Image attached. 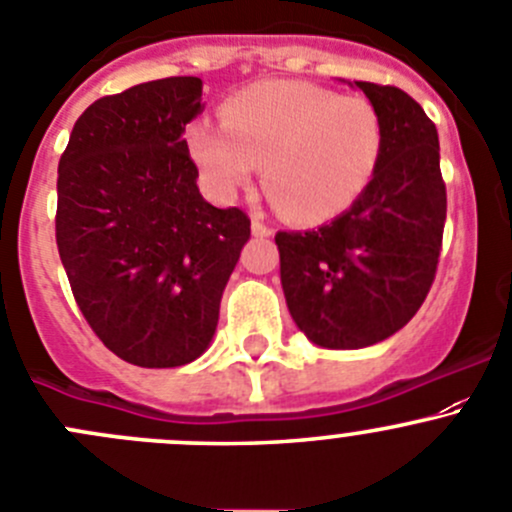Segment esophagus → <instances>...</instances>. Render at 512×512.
I'll list each match as a JSON object with an SVG mask.
<instances>
[{"instance_id": "obj_1", "label": "esophagus", "mask_w": 512, "mask_h": 512, "mask_svg": "<svg viewBox=\"0 0 512 512\" xmlns=\"http://www.w3.org/2000/svg\"><path fill=\"white\" fill-rule=\"evenodd\" d=\"M272 232H275V230H272L270 225H265L260 217H255V220H252V235H255V237H270Z\"/></svg>"}]
</instances>
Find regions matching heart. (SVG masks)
<instances>
[{
  "mask_svg": "<svg viewBox=\"0 0 512 512\" xmlns=\"http://www.w3.org/2000/svg\"><path fill=\"white\" fill-rule=\"evenodd\" d=\"M220 127L187 130V152L212 190L235 195L262 167L267 195L302 225L345 212L385 152V119L370 99L300 79H265L230 94Z\"/></svg>",
  "mask_w": 512,
  "mask_h": 512,
  "instance_id": "heart-1",
  "label": "heart"
}]
</instances>
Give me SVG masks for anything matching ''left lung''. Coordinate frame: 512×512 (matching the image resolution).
Segmentation results:
<instances>
[{
    "label": "left lung",
    "mask_w": 512,
    "mask_h": 512,
    "mask_svg": "<svg viewBox=\"0 0 512 512\" xmlns=\"http://www.w3.org/2000/svg\"><path fill=\"white\" fill-rule=\"evenodd\" d=\"M355 87L385 119L370 187L330 225L275 235L292 320L330 350L375 345L413 320L433 287L448 212L433 119L403 89Z\"/></svg>",
    "instance_id": "1"
}]
</instances>
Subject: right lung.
Segmentation results:
<instances>
[{
    "instance_id": "right-lung-1",
    "label": "right lung",
    "mask_w": 512,
    "mask_h": 512,
    "mask_svg": "<svg viewBox=\"0 0 512 512\" xmlns=\"http://www.w3.org/2000/svg\"><path fill=\"white\" fill-rule=\"evenodd\" d=\"M200 77L142 82L74 122L57 175V250L84 320L140 367L187 365L210 345L250 217L212 207L185 142Z\"/></svg>"
}]
</instances>
